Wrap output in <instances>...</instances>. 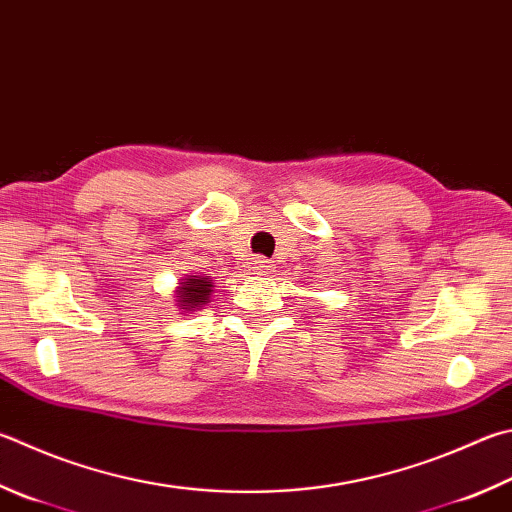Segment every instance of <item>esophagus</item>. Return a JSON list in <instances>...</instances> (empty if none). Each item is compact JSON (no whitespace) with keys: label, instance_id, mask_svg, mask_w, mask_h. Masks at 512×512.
Wrapping results in <instances>:
<instances>
[{"label":"esophagus","instance_id":"1","mask_svg":"<svg viewBox=\"0 0 512 512\" xmlns=\"http://www.w3.org/2000/svg\"><path fill=\"white\" fill-rule=\"evenodd\" d=\"M253 271L257 275H271L273 273V264L268 262V259H264V257H255L253 259Z\"/></svg>","mask_w":512,"mask_h":512}]
</instances>
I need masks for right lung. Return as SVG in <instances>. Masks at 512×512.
Returning <instances> with one entry per match:
<instances>
[{
	"instance_id": "1",
	"label": "right lung",
	"mask_w": 512,
	"mask_h": 512,
	"mask_svg": "<svg viewBox=\"0 0 512 512\" xmlns=\"http://www.w3.org/2000/svg\"><path fill=\"white\" fill-rule=\"evenodd\" d=\"M179 284L181 286L176 288V306H181L183 311H194L208 304L212 286H215L210 277L203 275H185Z\"/></svg>"
}]
</instances>
